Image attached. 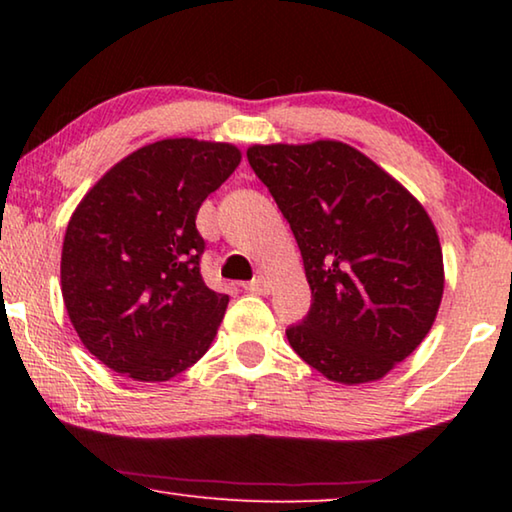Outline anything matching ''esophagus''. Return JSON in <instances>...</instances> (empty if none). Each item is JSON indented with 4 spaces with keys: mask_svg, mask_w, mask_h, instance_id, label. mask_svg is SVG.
I'll return each instance as SVG.
<instances>
[{
    "mask_svg": "<svg viewBox=\"0 0 512 512\" xmlns=\"http://www.w3.org/2000/svg\"><path fill=\"white\" fill-rule=\"evenodd\" d=\"M244 289L248 293H255V296H268V293H271V282H268L266 277H257V280L244 284Z\"/></svg>",
    "mask_w": 512,
    "mask_h": 512,
    "instance_id": "1",
    "label": "esophagus"
}]
</instances>
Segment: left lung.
<instances>
[{
    "label": "left lung",
    "instance_id": "1",
    "mask_svg": "<svg viewBox=\"0 0 512 512\" xmlns=\"http://www.w3.org/2000/svg\"><path fill=\"white\" fill-rule=\"evenodd\" d=\"M248 162L298 241L311 289L291 348L334 384L386 377L429 334L445 289L443 248L422 203L339 140L253 144Z\"/></svg>",
    "mask_w": 512,
    "mask_h": 512
}]
</instances>
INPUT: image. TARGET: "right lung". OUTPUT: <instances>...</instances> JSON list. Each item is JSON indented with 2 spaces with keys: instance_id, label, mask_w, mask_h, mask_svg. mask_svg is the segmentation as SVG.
<instances>
[{
  "instance_id": "add662e5",
  "label": "right lung",
  "mask_w": 512,
  "mask_h": 512,
  "mask_svg": "<svg viewBox=\"0 0 512 512\" xmlns=\"http://www.w3.org/2000/svg\"><path fill=\"white\" fill-rule=\"evenodd\" d=\"M239 162L235 144L169 137L119 160L76 205L60 291L103 366L155 384L210 350L230 298L203 282L196 214Z\"/></svg>"
}]
</instances>
